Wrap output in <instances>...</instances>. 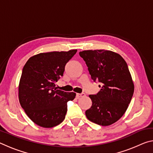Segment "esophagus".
I'll return each instance as SVG.
<instances>
[{
	"instance_id": "1",
	"label": "esophagus",
	"mask_w": 153,
	"mask_h": 153,
	"mask_svg": "<svg viewBox=\"0 0 153 153\" xmlns=\"http://www.w3.org/2000/svg\"><path fill=\"white\" fill-rule=\"evenodd\" d=\"M86 95L84 94V93H77L76 94V97L77 98H80V97H84V96Z\"/></svg>"
}]
</instances>
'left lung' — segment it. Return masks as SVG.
Returning <instances> with one entry per match:
<instances>
[{
    "instance_id": "obj_1",
    "label": "left lung",
    "mask_w": 153,
    "mask_h": 153,
    "mask_svg": "<svg viewBox=\"0 0 153 153\" xmlns=\"http://www.w3.org/2000/svg\"><path fill=\"white\" fill-rule=\"evenodd\" d=\"M79 54L91 78L102 85L98 94L89 95L92 104L86 111V117L98 125L110 126L124 115L134 94L128 65L120 55L111 51L88 50Z\"/></svg>"
}]
</instances>
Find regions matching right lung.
Wrapping results in <instances>:
<instances>
[{
	"instance_id": "obj_1",
	"label": "right lung",
	"mask_w": 153,
	"mask_h": 153,
	"mask_svg": "<svg viewBox=\"0 0 153 153\" xmlns=\"http://www.w3.org/2000/svg\"><path fill=\"white\" fill-rule=\"evenodd\" d=\"M77 50L53 51L33 55L23 68L18 97L26 115L36 125L51 128L65 118L67 103L75 92L56 90L55 83L63 76L66 63Z\"/></svg>"
}]
</instances>
